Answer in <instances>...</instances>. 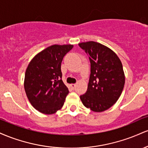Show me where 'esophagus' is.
<instances>
[{
  "mask_svg": "<svg viewBox=\"0 0 148 148\" xmlns=\"http://www.w3.org/2000/svg\"><path fill=\"white\" fill-rule=\"evenodd\" d=\"M71 87H72V89H75V88H76V84H71Z\"/></svg>",
  "mask_w": 148,
  "mask_h": 148,
  "instance_id": "34e87169",
  "label": "esophagus"
}]
</instances>
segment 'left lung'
<instances>
[{"label":"left lung","instance_id":"8db88e82","mask_svg":"<svg viewBox=\"0 0 148 148\" xmlns=\"http://www.w3.org/2000/svg\"><path fill=\"white\" fill-rule=\"evenodd\" d=\"M79 46L88 54L90 62L87 91L80 99L91 111H106L118 101L125 86L121 61L111 49L98 42H82Z\"/></svg>","mask_w":148,"mask_h":148}]
</instances>
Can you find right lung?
Masks as SVG:
<instances>
[{
	"label": "right lung",
	"mask_w": 148,
	"mask_h": 148,
	"mask_svg": "<svg viewBox=\"0 0 148 148\" xmlns=\"http://www.w3.org/2000/svg\"><path fill=\"white\" fill-rule=\"evenodd\" d=\"M73 45H54L37 53L25 74L27 97L35 109L53 114L63 106L68 88L62 80L61 62Z\"/></svg>",
	"instance_id": "obj_1"
}]
</instances>
